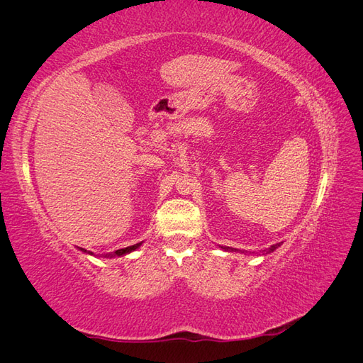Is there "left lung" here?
<instances>
[{
  "label": "left lung",
  "instance_id": "obj_1",
  "mask_svg": "<svg viewBox=\"0 0 363 363\" xmlns=\"http://www.w3.org/2000/svg\"><path fill=\"white\" fill-rule=\"evenodd\" d=\"M281 244H283V242H279V244H274V245H271L269 248L263 250V251H262V255H269V252H272L274 250H277V248H279ZM221 248H223V250H225V251H235V252H236V251H239V250H236V248H232V247H221ZM240 252H244V251H240Z\"/></svg>",
  "mask_w": 363,
  "mask_h": 363
}]
</instances>
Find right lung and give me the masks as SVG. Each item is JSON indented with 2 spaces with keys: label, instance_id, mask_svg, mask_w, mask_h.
<instances>
[{
  "label": "right lung",
  "instance_id": "right-lung-1",
  "mask_svg": "<svg viewBox=\"0 0 363 363\" xmlns=\"http://www.w3.org/2000/svg\"><path fill=\"white\" fill-rule=\"evenodd\" d=\"M140 245H142V242H139V244H135V245H130V247H127V248H121V250H116V251H113V252H108V255H106L104 257H116V256H125V255H128V252H131V251L138 250ZM79 250H80V251H83V252H86V255H92V256H94V252H92V251H87V250H84V248H79Z\"/></svg>",
  "mask_w": 363,
  "mask_h": 363
}]
</instances>
